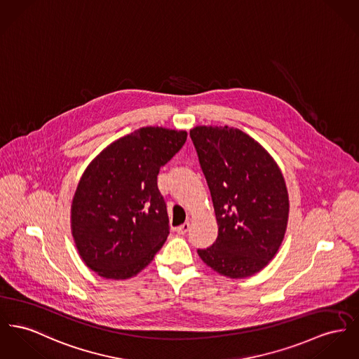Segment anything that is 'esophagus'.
<instances>
[{"instance_id": "34e87169", "label": "esophagus", "mask_w": 359, "mask_h": 359, "mask_svg": "<svg viewBox=\"0 0 359 359\" xmlns=\"http://www.w3.org/2000/svg\"><path fill=\"white\" fill-rule=\"evenodd\" d=\"M189 227H191V224L189 223H184V224H181V226H178L177 229H175V231L178 233V234H181V236H184V234H187L188 233V230H189Z\"/></svg>"}]
</instances>
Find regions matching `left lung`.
Returning <instances> with one entry per match:
<instances>
[{"label": "left lung", "mask_w": 359, "mask_h": 359, "mask_svg": "<svg viewBox=\"0 0 359 359\" xmlns=\"http://www.w3.org/2000/svg\"><path fill=\"white\" fill-rule=\"evenodd\" d=\"M191 137L217 222L215 243L197 253L219 275L252 276L285 238L290 203L283 174L263 145L237 128L196 126Z\"/></svg>", "instance_id": "8db88e82"}]
</instances>
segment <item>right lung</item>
Returning a JSON list of instances; mask_svg holds the SVG:
<instances>
[{"label":"right lung","instance_id":"add662e5","mask_svg":"<svg viewBox=\"0 0 359 359\" xmlns=\"http://www.w3.org/2000/svg\"><path fill=\"white\" fill-rule=\"evenodd\" d=\"M187 137L185 130L140 128L107 145L84 170L71 229L81 260L99 276L137 275L166 242L168 210L158 174Z\"/></svg>","mask_w":359,"mask_h":359}]
</instances>
